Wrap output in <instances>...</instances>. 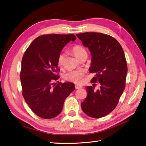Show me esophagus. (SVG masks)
I'll list each match as a JSON object with an SVG mask.
<instances>
[{
  "label": "esophagus",
  "instance_id": "esophagus-1",
  "mask_svg": "<svg viewBox=\"0 0 146 146\" xmlns=\"http://www.w3.org/2000/svg\"><path fill=\"white\" fill-rule=\"evenodd\" d=\"M75 87H76V89L78 90V89H81V88H82V86L80 85H77V84H76V85H75Z\"/></svg>",
  "mask_w": 146,
  "mask_h": 146
}]
</instances>
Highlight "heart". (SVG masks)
<instances>
[{"label":"heart","instance_id":"obj_1","mask_svg":"<svg viewBox=\"0 0 146 146\" xmlns=\"http://www.w3.org/2000/svg\"><path fill=\"white\" fill-rule=\"evenodd\" d=\"M72 52L74 55L76 56L77 58L82 56L83 54H86V51L82 46L80 45H75L72 48ZM64 58V55L60 54L58 55L57 62L58 66H61L63 64V61ZM83 71L82 70H69V72L66 73L64 75V80L68 82H71L74 83H79L82 81V77H83Z\"/></svg>","mask_w":146,"mask_h":146}]
</instances>
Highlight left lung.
Returning <instances> with one entry per match:
<instances>
[{"label": "left lung", "mask_w": 146, "mask_h": 146, "mask_svg": "<svg viewBox=\"0 0 146 146\" xmlns=\"http://www.w3.org/2000/svg\"><path fill=\"white\" fill-rule=\"evenodd\" d=\"M84 47L91 52V73H95L91 83L99 82L100 89L86 86L88 95L81 104L83 111L93 118L104 117L117 106L125 89L127 64L124 52L116 39L100 33L77 34Z\"/></svg>", "instance_id": "1"}]
</instances>
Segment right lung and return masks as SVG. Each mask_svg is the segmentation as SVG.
<instances>
[{
    "mask_svg": "<svg viewBox=\"0 0 146 146\" xmlns=\"http://www.w3.org/2000/svg\"><path fill=\"white\" fill-rule=\"evenodd\" d=\"M76 37L73 34L44 35L36 38L25 52L20 78L23 96L33 112L43 119H52L61 112L65 99L75 90L73 83H55L58 55Z\"/></svg>",
    "mask_w": 146,
    "mask_h": 146,
    "instance_id": "obj_1",
    "label": "right lung"
}]
</instances>
